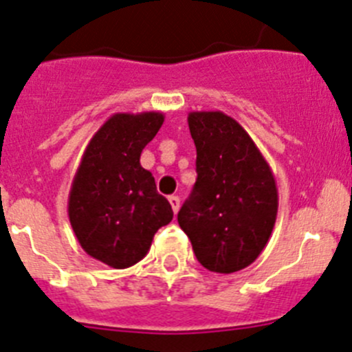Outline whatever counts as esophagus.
<instances>
[{"label":"esophagus","mask_w":352,"mask_h":352,"mask_svg":"<svg viewBox=\"0 0 352 352\" xmlns=\"http://www.w3.org/2000/svg\"><path fill=\"white\" fill-rule=\"evenodd\" d=\"M168 201H170V205H172L173 212L177 214V212H179V208H180V198H179V196H170Z\"/></svg>","instance_id":"34e87169"}]
</instances>
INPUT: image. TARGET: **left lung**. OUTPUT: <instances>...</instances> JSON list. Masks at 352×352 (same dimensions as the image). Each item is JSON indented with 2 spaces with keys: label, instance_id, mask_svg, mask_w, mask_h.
I'll return each instance as SVG.
<instances>
[{
  "label": "left lung",
  "instance_id": "obj_1",
  "mask_svg": "<svg viewBox=\"0 0 352 352\" xmlns=\"http://www.w3.org/2000/svg\"><path fill=\"white\" fill-rule=\"evenodd\" d=\"M196 145V179L177 221L207 270L233 274L256 261L277 219L270 164L249 133L226 113L188 116Z\"/></svg>",
  "mask_w": 352,
  "mask_h": 352
}]
</instances>
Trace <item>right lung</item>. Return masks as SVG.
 I'll list each match as a JSON object with an SVG mask.
<instances>
[{"label": "right lung", "mask_w": 352, "mask_h": 352, "mask_svg": "<svg viewBox=\"0 0 352 352\" xmlns=\"http://www.w3.org/2000/svg\"><path fill=\"white\" fill-rule=\"evenodd\" d=\"M163 121L161 112L113 113L93 135L75 172L69 224L82 249L112 268L144 259L154 233L173 219L168 199L140 164Z\"/></svg>", "instance_id": "right-lung-1"}]
</instances>
